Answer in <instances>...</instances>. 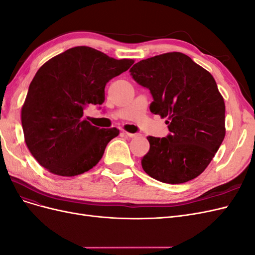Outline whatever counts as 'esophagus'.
I'll list each match as a JSON object with an SVG mask.
<instances>
[{
  "label": "esophagus",
  "instance_id": "1",
  "mask_svg": "<svg viewBox=\"0 0 255 255\" xmlns=\"http://www.w3.org/2000/svg\"><path fill=\"white\" fill-rule=\"evenodd\" d=\"M125 134H126V136H128L129 138H136L138 136H140V134H138V133H128V132H126Z\"/></svg>",
  "mask_w": 255,
  "mask_h": 255
}]
</instances>
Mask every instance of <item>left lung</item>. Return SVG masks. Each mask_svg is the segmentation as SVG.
Returning a JSON list of instances; mask_svg holds the SVG:
<instances>
[{
	"mask_svg": "<svg viewBox=\"0 0 255 255\" xmlns=\"http://www.w3.org/2000/svg\"><path fill=\"white\" fill-rule=\"evenodd\" d=\"M130 75L153 97L150 111L168 118L167 137H146L144 172L168 184L201 174L226 136V105L213 75L180 52L138 61Z\"/></svg>",
	"mask_w": 255,
	"mask_h": 255,
	"instance_id": "1",
	"label": "left lung"
}]
</instances>
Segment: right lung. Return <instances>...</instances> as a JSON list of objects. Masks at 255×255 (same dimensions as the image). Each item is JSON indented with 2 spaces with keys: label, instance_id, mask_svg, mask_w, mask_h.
I'll return each mask as SVG.
<instances>
[{
  "label": "right lung",
  "instance_id": "add662e5",
  "mask_svg": "<svg viewBox=\"0 0 255 255\" xmlns=\"http://www.w3.org/2000/svg\"><path fill=\"white\" fill-rule=\"evenodd\" d=\"M133 64V59L75 47L39 68L21 110L25 143L38 163L60 176L82 174L99 163L119 129L92 126L84 110L101 105L105 85Z\"/></svg>",
  "mask_w": 255,
  "mask_h": 255
}]
</instances>
